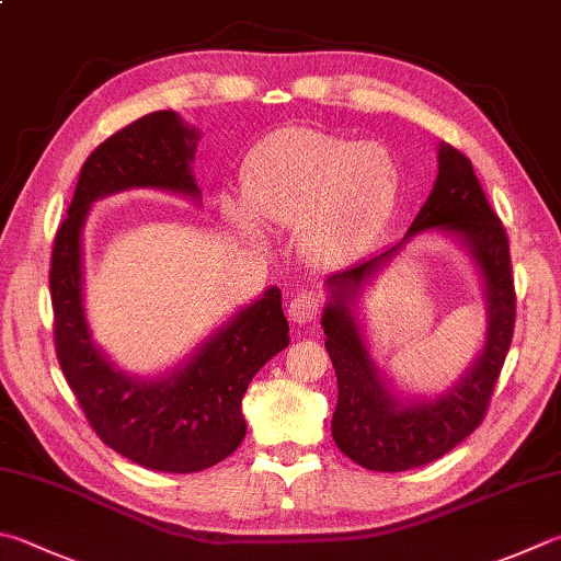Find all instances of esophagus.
I'll use <instances>...</instances> for the list:
<instances>
[{
	"instance_id": "34e87169",
	"label": "esophagus",
	"mask_w": 561,
	"mask_h": 561,
	"mask_svg": "<svg viewBox=\"0 0 561 561\" xmlns=\"http://www.w3.org/2000/svg\"><path fill=\"white\" fill-rule=\"evenodd\" d=\"M322 310V298L312 290H300L288 305V317L295 324H310Z\"/></svg>"
}]
</instances>
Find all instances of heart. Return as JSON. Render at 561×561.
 Returning <instances> with one entry per match:
<instances>
[{"label": "heart", "mask_w": 561, "mask_h": 561, "mask_svg": "<svg viewBox=\"0 0 561 561\" xmlns=\"http://www.w3.org/2000/svg\"><path fill=\"white\" fill-rule=\"evenodd\" d=\"M400 193L396 158L380 144L283 126L253 146L244 165V195L221 209L241 237L261 244V219L300 229L305 256L320 266L352 261L393 213Z\"/></svg>", "instance_id": "obj_1"}]
</instances>
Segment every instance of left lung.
<instances>
[{"label":"left lung","mask_w":561,"mask_h":561,"mask_svg":"<svg viewBox=\"0 0 561 561\" xmlns=\"http://www.w3.org/2000/svg\"><path fill=\"white\" fill-rule=\"evenodd\" d=\"M439 171L427 203L396 247L324 280L330 300L322 310L340 398L332 437L348 459L371 471H408L445 457L467 439L489 410V400L511 348L515 327V285L508 234L485 199L467 156L439 144ZM449 233L470 251L484 280L490 327L478 362L435 401H400L373 364L355 322V298L363 285L420 230Z\"/></svg>","instance_id":"1"}]
</instances>
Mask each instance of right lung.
<instances>
[{"label": "right lung", "mask_w": 561, "mask_h": 561, "mask_svg": "<svg viewBox=\"0 0 561 561\" xmlns=\"http://www.w3.org/2000/svg\"><path fill=\"white\" fill-rule=\"evenodd\" d=\"M199 134L171 110L146 114L102 141L82 163L50 256L53 340L58 364L104 445L139 467L193 473L227 459L247 435L251 378L288 346V320L273 285L197 346L171 374L136 378L92 342L82 302V227L94 199L151 187L199 199L193 175Z\"/></svg>", "instance_id": "1"}]
</instances>
